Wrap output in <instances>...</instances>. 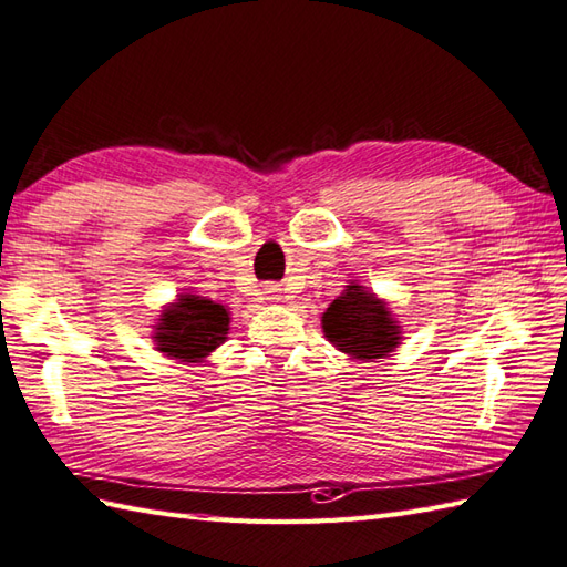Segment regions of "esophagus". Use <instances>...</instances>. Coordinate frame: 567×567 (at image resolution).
I'll use <instances>...</instances> for the list:
<instances>
[{
    "label": "esophagus",
    "instance_id": "1",
    "mask_svg": "<svg viewBox=\"0 0 567 567\" xmlns=\"http://www.w3.org/2000/svg\"><path fill=\"white\" fill-rule=\"evenodd\" d=\"M267 293H271V296H269V298H276V296H274V293H276V291H267Z\"/></svg>",
    "mask_w": 567,
    "mask_h": 567
}]
</instances>
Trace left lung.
<instances>
[{
  "label": "left lung",
  "mask_w": 567,
  "mask_h": 567,
  "mask_svg": "<svg viewBox=\"0 0 567 567\" xmlns=\"http://www.w3.org/2000/svg\"><path fill=\"white\" fill-rule=\"evenodd\" d=\"M326 338L344 354L357 360H381L399 344V326L374 293L364 286H348L322 316Z\"/></svg>",
  "instance_id": "left-lung-1"
}]
</instances>
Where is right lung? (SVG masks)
Listing matches in <instances>:
<instances>
[{
    "label": "right lung",
    "mask_w": 567,
    "mask_h": 567,
    "mask_svg": "<svg viewBox=\"0 0 567 567\" xmlns=\"http://www.w3.org/2000/svg\"><path fill=\"white\" fill-rule=\"evenodd\" d=\"M156 342L158 350L173 360L198 362L225 342L229 330V313L225 306L210 298L181 296L164 316L158 318Z\"/></svg>",
    "instance_id": "1"
}]
</instances>
